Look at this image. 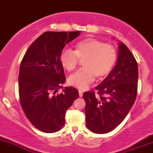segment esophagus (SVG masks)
<instances>
[{
	"label": "esophagus",
	"mask_w": 153,
	"mask_h": 153,
	"mask_svg": "<svg viewBox=\"0 0 153 153\" xmlns=\"http://www.w3.org/2000/svg\"><path fill=\"white\" fill-rule=\"evenodd\" d=\"M78 93H79V96L80 97H82V92L81 91H78Z\"/></svg>",
	"instance_id": "1"
}]
</instances>
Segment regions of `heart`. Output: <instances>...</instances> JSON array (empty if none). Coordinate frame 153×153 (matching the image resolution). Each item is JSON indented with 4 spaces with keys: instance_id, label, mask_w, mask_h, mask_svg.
Listing matches in <instances>:
<instances>
[{
    "instance_id": "obj_1",
    "label": "heart",
    "mask_w": 153,
    "mask_h": 153,
    "mask_svg": "<svg viewBox=\"0 0 153 153\" xmlns=\"http://www.w3.org/2000/svg\"><path fill=\"white\" fill-rule=\"evenodd\" d=\"M79 59L84 68L71 75L70 85L85 89L92 83L96 76L106 77L111 71L117 61V51L112 45L94 38H87L75 44V50L65 49L60 55V62L68 71H74Z\"/></svg>"
}]
</instances>
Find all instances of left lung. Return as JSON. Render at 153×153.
<instances>
[{
    "mask_svg": "<svg viewBox=\"0 0 153 153\" xmlns=\"http://www.w3.org/2000/svg\"><path fill=\"white\" fill-rule=\"evenodd\" d=\"M118 45L116 65L95 88L99 97L94 92H85L82 96L86 126L96 134H106L114 129L127 117L136 99L137 63L124 43L119 42Z\"/></svg>",
    "mask_w": 153,
    "mask_h": 153,
    "instance_id": "1",
    "label": "left lung"
}]
</instances>
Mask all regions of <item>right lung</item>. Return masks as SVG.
<instances>
[{
  "label": "right lung",
  "mask_w": 153,
  "mask_h": 153,
  "mask_svg": "<svg viewBox=\"0 0 153 153\" xmlns=\"http://www.w3.org/2000/svg\"><path fill=\"white\" fill-rule=\"evenodd\" d=\"M80 31H46L30 45L21 62L19 92L23 110L39 130L54 133L64 126L66 111L79 96L75 88L65 87L62 51Z\"/></svg>",
  "instance_id": "add662e5"
}]
</instances>
